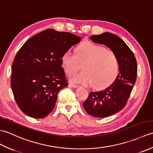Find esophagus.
I'll use <instances>...</instances> for the list:
<instances>
[{
    "instance_id": "34e87169",
    "label": "esophagus",
    "mask_w": 153,
    "mask_h": 153,
    "mask_svg": "<svg viewBox=\"0 0 153 153\" xmlns=\"http://www.w3.org/2000/svg\"><path fill=\"white\" fill-rule=\"evenodd\" d=\"M68 86H69L70 87H74V88H76V87H78V85H76V84L72 83H69V84H68Z\"/></svg>"
}]
</instances>
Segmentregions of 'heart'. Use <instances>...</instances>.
Listing matches in <instances>:
<instances>
[{
  "instance_id": "1",
  "label": "heart",
  "mask_w": 153,
  "mask_h": 153,
  "mask_svg": "<svg viewBox=\"0 0 153 153\" xmlns=\"http://www.w3.org/2000/svg\"><path fill=\"white\" fill-rule=\"evenodd\" d=\"M76 54L66 51L61 57L64 69L68 75L79 70L83 63L82 72L71 77L72 82L91 84L93 88L100 89L110 85L119 72L118 56L111 49L106 48L90 41H85L77 46Z\"/></svg>"
}]
</instances>
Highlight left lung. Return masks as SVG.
<instances>
[{"label":"left lung","instance_id":"left-lung-1","mask_svg":"<svg viewBox=\"0 0 153 153\" xmlns=\"http://www.w3.org/2000/svg\"><path fill=\"white\" fill-rule=\"evenodd\" d=\"M94 43L105 45L116 54L119 60V74L106 89L98 92H90L83 103L85 111L97 118H106L124 108L137 77V61L131 50L117 35L104 33L92 35Z\"/></svg>","mask_w":153,"mask_h":153}]
</instances>
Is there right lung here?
Instances as JSON below:
<instances>
[{
  "label": "right lung",
  "instance_id": "right-lung-1",
  "mask_svg": "<svg viewBox=\"0 0 153 153\" xmlns=\"http://www.w3.org/2000/svg\"><path fill=\"white\" fill-rule=\"evenodd\" d=\"M79 37L48 29L23 45L12 66L11 87L22 111L43 118L53 111L58 93L68 85L61 57L79 43Z\"/></svg>",
  "mask_w": 153,
  "mask_h": 153
}]
</instances>
